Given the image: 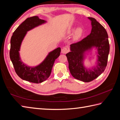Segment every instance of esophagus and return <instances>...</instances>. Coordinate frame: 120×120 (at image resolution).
I'll use <instances>...</instances> for the list:
<instances>
[{"instance_id": "1", "label": "esophagus", "mask_w": 120, "mask_h": 120, "mask_svg": "<svg viewBox=\"0 0 120 120\" xmlns=\"http://www.w3.org/2000/svg\"><path fill=\"white\" fill-rule=\"evenodd\" d=\"M68 49L66 48V47H64L61 50V53L62 54H66L67 52H68Z\"/></svg>"}]
</instances>
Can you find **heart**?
Here are the masks:
<instances>
[{
	"mask_svg": "<svg viewBox=\"0 0 120 120\" xmlns=\"http://www.w3.org/2000/svg\"><path fill=\"white\" fill-rule=\"evenodd\" d=\"M74 29L73 28H71L68 31V33H69V34H71L72 32H73L74 30ZM83 33V30L81 28H78L77 29L76 32H75V38H79V37H80L81 35H82Z\"/></svg>",
	"mask_w": 120,
	"mask_h": 120,
	"instance_id": "obj_1",
	"label": "heart"
}]
</instances>
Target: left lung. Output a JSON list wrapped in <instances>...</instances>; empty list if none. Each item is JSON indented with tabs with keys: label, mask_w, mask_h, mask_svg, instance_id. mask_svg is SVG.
<instances>
[{
	"label": "left lung",
	"mask_w": 120,
	"mask_h": 120,
	"mask_svg": "<svg viewBox=\"0 0 120 120\" xmlns=\"http://www.w3.org/2000/svg\"><path fill=\"white\" fill-rule=\"evenodd\" d=\"M91 21L90 34L78 42L71 44L70 51L66 56L71 75L75 79L84 82H90L98 77L106 67L109 44L106 30L95 19L88 17ZM93 48L97 51L96 65L90 69L84 65L87 53Z\"/></svg>",
	"instance_id": "left-lung-1"
}]
</instances>
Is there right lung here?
<instances>
[{
    "label": "right lung",
    "mask_w": 120,
    "mask_h": 120,
    "mask_svg": "<svg viewBox=\"0 0 120 120\" xmlns=\"http://www.w3.org/2000/svg\"><path fill=\"white\" fill-rule=\"evenodd\" d=\"M46 22L37 16L27 18L19 25L11 37L10 57L16 74L22 80L35 83L45 81L51 75L55 61L60 56L61 48L58 47L49 52L42 62L35 66L27 65L20 57L21 45L27 32Z\"/></svg>",
    "instance_id": "right-lung-1"
}]
</instances>
